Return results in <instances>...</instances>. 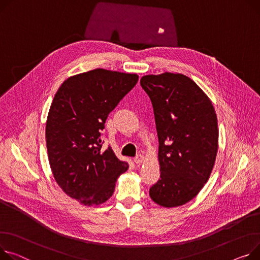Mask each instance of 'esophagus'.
<instances>
[{"label": "esophagus", "instance_id": "1", "mask_svg": "<svg viewBox=\"0 0 260 260\" xmlns=\"http://www.w3.org/2000/svg\"><path fill=\"white\" fill-rule=\"evenodd\" d=\"M144 161V155L143 154H138L134 158V162L136 164H141Z\"/></svg>", "mask_w": 260, "mask_h": 260}]
</instances>
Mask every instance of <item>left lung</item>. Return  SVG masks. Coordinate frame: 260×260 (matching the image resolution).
Instances as JSON below:
<instances>
[{
    "instance_id": "8db88e82",
    "label": "left lung",
    "mask_w": 260,
    "mask_h": 260,
    "mask_svg": "<svg viewBox=\"0 0 260 260\" xmlns=\"http://www.w3.org/2000/svg\"><path fill=\"white\" fill-rule=\"evenodd\" d=\"M140 84L151 100L159 139L161 175L149 196L166 208L182 206L198 196L215 163L214 108L200 86L183 74L145 75Z\"/></svg>"
}]
</instances>
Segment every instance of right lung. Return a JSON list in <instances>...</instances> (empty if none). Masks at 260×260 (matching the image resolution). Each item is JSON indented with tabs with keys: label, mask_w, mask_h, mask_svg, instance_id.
Segmentation results:
<instances>
[{
	"label": "right lung",
	"mask_w": 260,
	"mask_h": 260,
	"mask_svg": "<svg viewBox=\"0 0 260 260\" xmlns=\"http://www.w3.org/2000/svg\"><path fill=\"white\" fill-rule=\"evenodd\" d=\"M138 78L95 69L64 80L51 103L46 141L52 174L66 194L85 206L107 202L128 168L111 147L101 148V131Z\"/></svg>",
	"instance_id": "1"
}]
</instances>
